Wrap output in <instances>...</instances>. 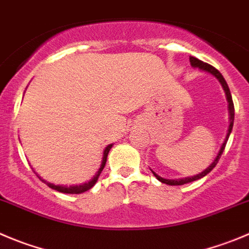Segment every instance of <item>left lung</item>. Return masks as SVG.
Here are the masks:
<instances>
[{
	"label": "left lung",
	"mask_w": 249,
	"mask_h": 249,
	"mask_svg": "<svg viewBox=\"0 0 249 249\" xmlns=\"http://www.w3.org/2000/svg\"><path fill=\"white\" fill-rule=\"evenodd\" d=\"M189 61H190V65H192V67H194V69H199L201 70V71L204 72H208V73H210V75H213V77L216 78V80L219 81L220 83H221L222 88H224L225 90V94H226V99H227V103H229V122H230V125H229V129H227V134H226V138H225V141L222 142L221 147H220L219 152H217V156L215 157V160L213 161V163L210 164V166L208 167V168L204 169L201 173L196 174V176H192V177H185V178H180V179H166V178H162L161 176H159V174L156 173V172H153L152 169H151V172L153 173V176L157 178V179L160 180V182L164 183V184H168V185H183V184H187V183H190V182H194V180H198L200 179V178L205 177L206 174L210 173L211 171L213 169V167L217 164V162H219L220 157H221L222 152H224L225 150V146H226L227 143V140H229L230 138V134H231L232 131V127H233V120H234V107H233V102H232V96H231V92H230V88L229 86H227V82L225 81L224 76L220 73L217 70L215 69V67H213L211 65L206 64V62H203L201 60H198L196 57H193L190 56L189 57Z\"/></svg>",
	"instance_id": "obj_1"
}]
</instances>
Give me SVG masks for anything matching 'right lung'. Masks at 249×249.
<instances>
[{
	"label": "right lung",
	"mask_w": 249,
	"mask_h": 249,
	"mask_svg": "<svg viewBox=\"0 0 249 249\" xmlns=\"http://www.w3.org/2000/svg\"><path fill=\"white\" fill-rule=\"evenodd\" d=\"M111 147H113V143H110V145H108L106 148H104V151H103V159H102V163H101V167H99L98 172H97L96 176H94V177H93L92 179L88 180V182H86V183H83V184L70 185V187H67V185H55V184H53V183L48 182V180L43 179V178H41L38 173H36V176H38L39 179H40L41 182H44L46 185H48L49 188H51V189H55V190H56V192L65 193V194H81V193H85V192H87V190H89L90 188L93 187V185L96 184L97 180H98L99 176H101L102 171H103L104 166H106L107 157H108V153H109V151H110Z\"/></svg>",
	"instance_id": "right-lung-1"
}]
</instances>
